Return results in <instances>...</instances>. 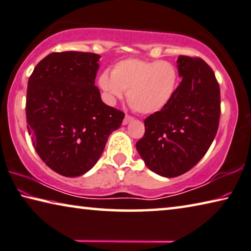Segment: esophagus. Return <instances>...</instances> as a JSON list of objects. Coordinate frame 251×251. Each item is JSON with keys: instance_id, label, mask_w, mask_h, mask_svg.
Masks as SVG:
<instances>
[{"instance_id": "34e87169", "label": "esophagus", "mask_w": 251, "mask_h": 251, "mask_svg": "<svg viewBox=\"0 0 251 251\" xmlns=\"http://www.w3.org/2000/svg\"><path fill=\"white\" fill-rule=\"evenodd\" d=\"M133 120V117H131V116H129V114H126V117H125V119H123V125H128V123L130 122V121H132Z\"/></svg>"}]
</instances>
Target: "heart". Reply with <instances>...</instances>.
<instances>
[{"label":"heart","mask_w":251,"mask_h":251,"mask_svg":"<svg viewBox=\"0 0 251 251\" xmlns=\"http://www.w3.org/2000/svg\"><path fill=\"white\" fill-rule=\"evenodd\" d=\"M178 70L168 61L126 59L99 76V87L110 103L126 91L131 108L142 114L159 112L178 88Z\"/></svg>","instance_id":"obj_1"}]
</instances>
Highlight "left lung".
I'll list each match as a JSON object with an SVG mask.
<instances>
[{"mask_svg": "<svg viewBox=\"0 0 251 251\" xmlns=\"http://www.w3.org/2000/svg\"><path fill=\"white\" fill-rule=\"evenodd\" d=\"M181 82L171 101L145 120L137 150L151 171L167 178L181 176L211 146L220 118V88L212 69L200 57L179 55Z\"/></svg>", "mask_w": 251, "mask_h": 251, "instance_id": "left-lung-1", "label": "left lung"}]
</instances>
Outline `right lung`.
Instances as JSON below:
<instances>
[{
	"label": "right lung",
	"mask_w": 251,
	"mask_h": 251,
	"mask_svg": "<svg viewBox=\"0 0 251 251\" xmlns=\"http://www.w3.org/2000/svg\"><path fill=\"white\" fill-rule=\"evenodd\" d=\"M100 55L53 52L27 82L26 123L42 161L64 176H79L97 163L122 111L106 105L94 85Z\"/></svg>",
	"instance_id": "add662e5"
}]
</instances>
